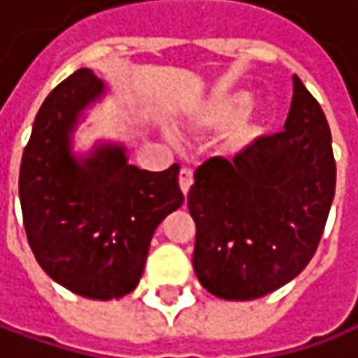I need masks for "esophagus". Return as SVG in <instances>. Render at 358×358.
<instances>
[{
	"label": "esophagus",
	"mask_w": 358,
	"mask_h": 358,
	"mask_svg": "<svg viewBox=\"0 0 358 358\" xmlns=\"http://www.w3.org/2000/svg\"><path fill=\"white\" fill-rule=\"evenodd\" d=\"M193 183V171L192 169H187V166H183L181 171H179V187H181V192L187 195L189 192V187H192Z\"/></svg>",
	"instance_id": "esophagus-1"
}]
</instances>
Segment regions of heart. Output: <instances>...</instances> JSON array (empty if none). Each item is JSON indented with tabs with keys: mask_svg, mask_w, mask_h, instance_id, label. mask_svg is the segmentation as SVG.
Returning <instances> with one entry per match:
<instances>
[{
	"mask_svg": "<svg viewBox=\"0 0 358 358\" xmlns=\"http://www.w3.org/2000/svg\"><path fill=\"white\" fill-rule=\"evenodd\" d=\"M252 95L248 91H222L212 95L195 114V122L208 130H226L224 148L238 157L255 148L267 132L263 114H248Z\"/></svg>",
	"mask_w": 358,
	"mask_h": 358,
	"instance_id": "heart-1",
	"label": "heart"
}]
</instances>
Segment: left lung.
I'll return each instance as SVG.
<instances>
[{
	"mask_svg": "<svg viewBox=\"0 0 358 358\" xmlns=\"http://www.w3.org/2000/svg\"><path fill=\"white\" fill-rule=\"evenodd\" d=\"M193 179L199 283L232 301L283 287L314 257L334 199L336 163L320 103L294 75L285 130L232 161H206Z\"/></svg>",
	"mask_w": 358,
	"mask_h": 358,
	"instance_id": "8db88e82",
	"label": "left lung"
}]
</instances>
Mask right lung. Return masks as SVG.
Returning <instances> with one entry per match:
<instances>
[{
  "mask_svg": "<svg viewBox=\"0 0 358 358\" xmlns=\"http://www.w3.org/2000/svg\"><path fill=\"white\" fill-rule=\"evenodd\" d=\"M106 91L91 69L59 83L40 106L20 166L24 228L38 265L69 292L103 301L134 292L157 226L183 203L179 165L144 171L115 142L73 152L81 115Z\"/></svg>",
  "mask_w": 358,
  "mask_h": 358,
  "instance_id": "right-lung-1",
  "label": "right lung"
}]
</instances>
